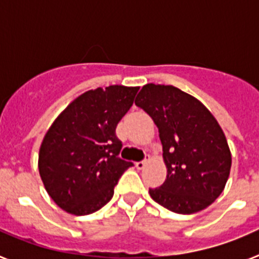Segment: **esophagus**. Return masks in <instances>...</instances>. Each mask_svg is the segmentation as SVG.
<instances>
[{
  "label": "esophagus",
  "instance_id": "esophagus-1",
  "mask_svg": "<svg viewBox=\"0 0 259 259\" xmlns=\"http://www.w3.org/2000/svg\"><path fill=\"white\" fill-rule=\"evenodd\" d=\"M148 158H149V155H146V158H145V159H144V161L136 162V163H135V166H136L137 170H143L144 167H145V164L148 163Z\"/></svg>",
  "mask_w": 259,
  "mask_h": 259
}]
</instances>
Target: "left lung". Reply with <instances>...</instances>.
<instances>
[{
    "mask_svg": "<svg viewBox=\"0 0 259 259\" xmlns=\"http://www.w3.org/2000/svg\"><path fill=\"white\" fill-rule=\"evenodd\" d=\"M158 127L167 167L150 197L178 214H193L223 192L231 170V152L217 119L202 102L172 85L146 84L135 100Z\"/></svg>",
    "mask_w": 259,
    "mask_h": 259,
    "instance_id": "left-lung-1",
    "label": "left lung"
}]
</instances>
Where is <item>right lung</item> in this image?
Segmentation results:
<instances>
[{"label": "right lung", "instance_id": "add662e5", "mask_svg": "<svg viewBox=\"0 0 259 259\" xmlns=\"http://www.w3.org/2000/svg\"><path fill=\"white\" fill-rule=\"evenodd\" d=\"M139 87L110 85L83 93L58 115L38 153L45 189L61 209L88 215L105 206L128 167L119 158V120L132 106Z\"/></svg>", "mask_w": 259, "mask_h": 259}]
</instances>
